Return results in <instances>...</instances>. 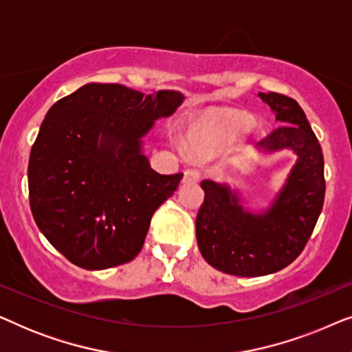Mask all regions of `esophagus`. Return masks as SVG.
Wrapping results in <instances>:
<instances>
[{
  "mask_svg": "<svg viewBox=\"0 0 352 352\" xmlns=\"http://www.w3.org/2000/svg\"><path fill=\"white\" fill-rule=\"evenodd\" d=\"M200 176L201 175H200L199 170H192V168H190V170L184 171V181L186 182H197L200 179Z\"/></svg>",
  "mask_w": 352,
  "mask_h": 352,
  "instance_id": "34e87169",
  "label": "esophagus"
}]
</instances>
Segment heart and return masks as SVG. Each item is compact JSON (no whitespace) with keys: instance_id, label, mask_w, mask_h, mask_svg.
<instances>
[{"instance_id":"obj_1","label":"heart","mask_w":352,"mask_h":352,"mask_svg":"<svg viewBox=\"0 0 352 352\" xmlns=\"http://www.w3.org/2000/svg\"><path fill=\"white\" fill-rule=\"evenodd\" d=\"M254 124V118L245 112H230L221 113L218 120V129L200 128L190 134V153L200 160H208L214 157L221 148L224 147V136L232 133H245Z\"/></svg>"}]
</instances>
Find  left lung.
<instances>
[{
	"label": "left lung",
	"mask_w": 352,
	"mask_h": 352,
	"mask_svg": "<svg viewBox=\"0 0 352 352\" xmlns=\"http://www.w3.org/2000/svg\"><path fill=\"white\" fill-rule=\"evenodd\" d=\"M280 126L258 142L259 151L290 148L298 155L285 184L264 213L240 205L237 190L201 181L205 200L195 219L199 250L221 272L240 277L274 274L300 256L325 199L324 155L306 113L288 96L259 93Z\"/></svg>",
	"instance_id": "left-lung-1"
}]
</instances>
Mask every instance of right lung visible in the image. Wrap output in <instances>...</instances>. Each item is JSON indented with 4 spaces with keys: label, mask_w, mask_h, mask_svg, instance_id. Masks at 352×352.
I'll return each instance as SVG.
<instances>
[{
    "label": "right lung",
    "mask_w": 352,
    "mask_h": 352,
    "mask_svg": "<svg viewBox=\"0 0 352 352\" xmlns=\"http://www.w3.org/2000/svg\"><path fill=\"white\" fill-rule=\"evenodd\" d=\"M182 100L177 91L88 83L46 113L28 160L30 208L75 266L100 271L141 252L153 213L182 179L152 170L142 138Z\"/></svg>",
    "instance_id": "obj_1"
}]
</instances>
